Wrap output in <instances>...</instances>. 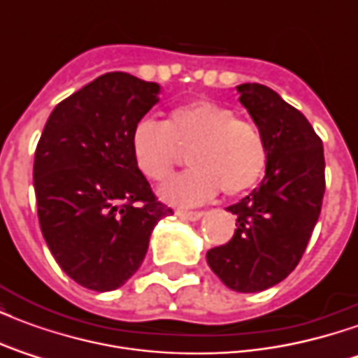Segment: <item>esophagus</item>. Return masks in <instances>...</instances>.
I'll return each mask as SVG.
<instances>
[{
  "label": "esophagus",
  "mask_w": 358,
  "mask_h": 358,
  "mask_svg": "<svg viewBox=\"0 0 358 358\" xmlns=\"http://www.w3.org/2000/svg\"><path fill=\"white\" fill-rule=\"evenodd\" d=\"M176 215L180 218H186V220H199L203 217V210H184L178 209L176 210Z\"/></svg>",
  "instance_id": "1"
}]
</instances>
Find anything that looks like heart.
<instances>
[{"label": "heart", "mask_w": 358, "mask_h": 358, "mask_svg": "<svg viewBox=\"0 0 358 358\" xmlns=\"http://www.w3.org/2000/svg\"><path fill=\"white\" fill-rule=\"evenodd\" d=\"M130 149L136 169L157 184L171 178L182 151H187L192 169L161 189L164 201L184 207L209 201L218 189L245 194L259 184L268 164V145L259 126L236 118L230 107L210 99L178 105L164 122L140 120Z\"/></svg>", "instance_id": "1"}]
</instances>
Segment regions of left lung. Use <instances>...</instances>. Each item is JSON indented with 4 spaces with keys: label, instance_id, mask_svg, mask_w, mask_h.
<instances>
[{
    "label": "left lung",
    "instance_id": "8db88e82",
    "mask_svg": "<svg viewBox=\"0 0 358 358\" xmlns=\"http://www.w3.org/2000/svg\"><path fill=\"white\" fill-rule=\"evenodd\" d=\"M268 145L266 176L228 210L232 240L207 251V263L234 292L255 293L282 282L299 264L322 209L324 148L305 115L263 84L238 86Z\"/></svg>",
    "mask_w": 358,
    "mask_h": 358
}]
</instances>
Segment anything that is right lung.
<instances>
[{
    "mask_svg": "<svg viewBox=\"0 0 358 358\" xmlns=\"http://www.w3.org/2000/svg\"><path fill=\"white\" fill-rule=\"evenodd\" d=\"M159 84L107 73L51 110L34 155L43 240L59 266L94 292L117 289L148 253L172 209L132 159L134 126L159 101Z\"/></svg>",
    "mask_w": 358,
    "mask_h": 358,
    "instance_id": "obj_1",
    "label": "right lung"
}]
</instances>
